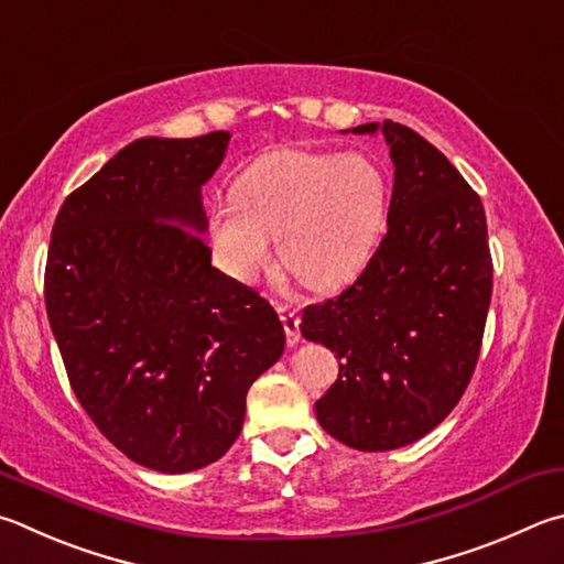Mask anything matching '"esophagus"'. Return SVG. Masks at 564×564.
<instances>
[{"instance_id": "34e87169", "label": "esophagus", "mask_w": 564, "mask_h": 564, "mask_svg": "<svg viewBox=\"0 0 564 564\" xmlns=\"http://www.w3.org/2000/svg\"><path fill=\"white\" fill-rule=\"evenodd\" d=\"M279 315H281V323L285 327V343L289 347H295L301 343V321H299V313H295L291 305H283L279 303Z\"/></svg>"}]
</instances>
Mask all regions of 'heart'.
Wrapping results in <instances>:
<instances>
[{"instance_id": "obj_1", "label": "heart", "mask_w": 564, "mask_h": 564, "mask_svg": "<svg viewBox=\"0 0 564 564\" xmlns=\"http://www.w3.org/2000/svg\"><path fill=\"white\" fill-rule=\"evenodd\" d=\"M387 209L382 167L362 152L283 148L256 158L209 212V237L224 271L253 283L281 259L317 291L360 271Z\"/></svg>"}]
</instances>
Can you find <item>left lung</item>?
Returning <instances> with one entry per match:
<instances>
[{"mask_svg":"<svg viewBox=\"0 0 564 564\" xmlns=\"http://www.w3.org/2000/svg\"><path fill=\"white\" fill-rule=\"evenodd\" d=\"M377 130L394 162L387 234L357 281L308 305L301 325L340 360L317 422L357 452H392L444 422L476 370L494 291L478 194L412 128H352Z\"/></svg>","mask_w":564,"mask_h":564,"instance_id":"left-lung-1","label":"left lung"}]
</instances>
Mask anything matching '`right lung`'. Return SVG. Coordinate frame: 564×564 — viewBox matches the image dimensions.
Masks as SVG:
<instances>
[{
  "label": "right lung",
  "mask_w": 564,
  "mask_h": 564,
  "mask_svg": "<svg viewBox=\"0 0 564 564\" xmlns=\"http://www.w3.org/2000/svg\"><path fill=\"white\" fill-rule=\"evenodd\" d=\"M229 138L130 142L51 231L44 299L68 382L100 434L160 474L229 452L285 345L271 303L214 269L202 237V184Z\"/></svg>",
  "instance_id": "1"
}]
</instances>
